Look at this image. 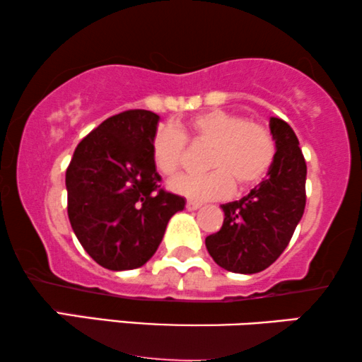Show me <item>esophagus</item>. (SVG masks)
I'll use <instances>...</instances> for the list:
<instances>
[{"instance_id": "34e87169", "label": "esophagus", "mask_w": 362, "mask_h": 362, "mask_svg": "<svg viewBox=\"0 0 362 362\" xmlns=\"http://www.w3.org/2000/svg\"><path fill=\"white\" fill-rule=\"evenodd\" d=\"M202 204L201 202H197V201H187L186 202V209L187 211H196V209H199Z\"/></svg>"}]
</instances>
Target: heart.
I'll list each match as a JSON object with an SVG mask.
<instances>
[{
    "label": "heart",
    "mask_w": 362,
    "mask_h": 362,
    "mask_svg": "<svg viewBox=\"0 0 362 362\" xmlns=\"http://www.w3.org/2000/svg\"><path fill=\"white\" fill-rule=\"evenodd\" d=\"M186 140L192 145H209L202 175H180L170 187L189 199L209 201L229 196L234 182L239 189L262 181L274 165L275 140L262 123L226 110L197 113L177 123L160 127L153 133L150 150L156 171L173 176L181 168Z\"/></svg>",
    "instance_id": "heart-1"
}]
</instances>
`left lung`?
<instances>
[{
  "label": "left lung",
  "mask_w": 362,
  "mask_h": 362,
  "mask_svg": "<svg viewBox=\"0 0 362 362\" xmlns=\"http://www.w3.org/2000/svg\"><path fill=\"white\" fill-rule=\"evenodd\" d=\"M276 153L267 177L239 201L222 204L219 232L206 237V247L222 269L259 274L286 249L305 212L306 163L288 123L270 118Z\"/></svg>",
  "instance_id": "obj_1"
}]
</instances>
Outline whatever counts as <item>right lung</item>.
<instances>
[{
  "label": "right lung",
  "instance_id": "right-lung-1",
  "mask_svg": "<svg viewBox=\"0 0 362 362\" xmlns=\"http://www.w3.org/2000/svg\"><path fill=\"white\" fill-rule=\"evenodd\" d=\"M160 117L127 110L78 143L66 171L67 214L83 250L108 270L145 265L185 197L160 186L150 143Z\"/></svg>",
  "mask_w": 362,
  "mask_h": 362
}]
</instances>
